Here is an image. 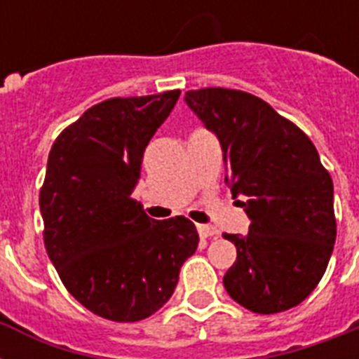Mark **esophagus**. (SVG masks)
Returning a JSON list of instances; mask_svg holds the SVG:
<instances>
[{"label":"esophagus","instance_id":"obj_1","mask_svg":"<svg viewBox=\"0 0 359 359\" xmlns=\"http://www.w3.org/2000/svg\"><path fill=\"white\" fill-rule=\"evenodd\" d=\"M197 233L201 238H210V236L218 235V231L212 225H197Z\"/></svg>","mask_w":359,"mask_h":359}]
</instances>
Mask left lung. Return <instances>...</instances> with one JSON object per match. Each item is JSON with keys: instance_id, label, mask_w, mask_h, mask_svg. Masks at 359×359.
<instances>
[{"instance_id": "obj_1", "label": "left lung", "mask_w": 359, "mask_h": 359, "mask_svg": "<svg viewBox=\"0 0 359 359\" xmlns=\"http://www.w3.org/2000/svg\"><path fill=\"white\" fill-rule=\"evenodd\" d=\"M186 104L224 151L225 182L251 219L248 235H227L236 261L224 276L229 296L261 315L287 311L323 279L337 224L334 182L311 140L255 95L205 87Z\"/></svg>"}]
</instances>
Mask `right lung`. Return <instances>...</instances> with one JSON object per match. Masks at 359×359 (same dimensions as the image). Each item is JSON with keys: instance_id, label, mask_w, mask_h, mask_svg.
<instances>
[{"instance_id": "1", "label": "right lung", "mask_w": 359, "mask_h": 359, "mask_svg": "<svg viewBox=\"0 0 359 359\" xmlns=\"http://www.w3.org/2000/svg\"><path fill=\"white\" fill-rule=\"evenodd\" d=\"M179 95L95 104L57 135L48 156L39 196L48 257L70 294L114 323L156 313L199 244L190 219L156 222L130 197L145 147Z\"/></svg>"}]
</instances>
